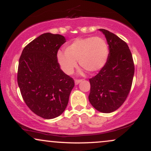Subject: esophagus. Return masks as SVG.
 Segmentation results:
<instances>
[{
  "mask_svg": "<svg viewBox=\"0 0 151 151\" xmlns=\"http://www.w3.org/2000/svg\"><path fill=\"white\" fill-rule=\"evenodd\" d=\"M81 81H82V79H75V80H74V82H75V84H78Z\"/></svg>",
  "mask_w": 151,
  "mask_h": 151,
  "instance_id": "1",
  "label": "esophagus"
}]
</instances>
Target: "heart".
<instances>
[{
  "instance_id": "b5f03b06",
  "label": "heart",
  "mask_w": 151,
  "mask_h": 151,
  "mask_svg": "<svg viewBox=\"0 0 151 151\" xmlns=\"http://www.w3.org/2000/svg\"><path fill=\"white\" fill-rule=\"evenodd\" d=\"M109 54V46L104 38H77L66 47L65 52H58V60L62 70L67 74L74 72L77 61L87 72H94L103 68Z\"/></svg>"
}]
</instances>
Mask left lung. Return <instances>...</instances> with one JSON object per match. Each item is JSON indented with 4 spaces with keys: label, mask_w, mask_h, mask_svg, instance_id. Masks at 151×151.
<instances>
[{
    "label": "left lung",
    "mask_w": 151,
    "mask_h": 151,
    "mask_svg": "<svg viewBox=\"0 0 151 151\" xmlns=\"http://www.w3.org/2000/svg\"><path fill=\"white\" fill-rule=\"evenodd\" d=\"M99 30L104 34L110 52L103 68L89 79V100L99 111L111 113L119 109L129 95L134 75V63L126 42L109 30Z\"/></svg>",
    "instance_id": "left-lung-1"
}]
</instances>
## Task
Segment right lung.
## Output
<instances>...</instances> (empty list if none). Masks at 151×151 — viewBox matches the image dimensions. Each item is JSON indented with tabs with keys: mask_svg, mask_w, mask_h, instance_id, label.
<instances>
[{
	"mask_svg": "<svg viewBox=\"0 0 151 151\" xmlns=\"http://www.w3.org/2000/svg\"><path fill=\"white\" fill-rule=\"evenodd\" d=\"M65 42L61 35L42 34L25 47L19 59L17 79L22 99L43 119L63 113L74 86L58 61V52Z\"/></svg>",
	"mask_w": 151,
	"mask_h": 151,
	"instance_id": "right-lung-1",
	"label": "right lung"
}]
</instances>
